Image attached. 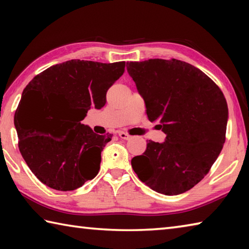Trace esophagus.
<instances>
[{"mask_svg": "<svg viewBox=\"0 0 249 249\" xmlns=\"http://www.w3.org/2000/svg\"><path fill=\"white\" fill-rule=\"evenodd\" d=\"M119 136L122 138V140H124V141H128V140H130V136H129V135H128L127 133L123 132V130H121V132H119Z\"/></svg>", "mask_w": 249, "mask_h": 249, "instance_id": "esophagus-1", "label": "esophagus"}]
</instances>
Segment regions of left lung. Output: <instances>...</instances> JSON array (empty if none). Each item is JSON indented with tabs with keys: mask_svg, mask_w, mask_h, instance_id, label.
Here are the masks:
<instances>
[{
	"mask_svg": "<svg viewBox=\"0 0 249 249\" xmlns=\"http://www.w3.org/2000/svg\"><path fill=\"white\" fill-rule=\"evenodd\" d=\"M144 99L150 122L165 142H147L132 159L135 174L150 189L181 195L204 178L225 142L229 108L215 83L188 62L149 59L126 64Z\"/></svg>",
	"mask_w": 249,
	"mask_h": 249,
	"instance_id": "left-lung-1",
	"label": "left lung"
}]
</instances>
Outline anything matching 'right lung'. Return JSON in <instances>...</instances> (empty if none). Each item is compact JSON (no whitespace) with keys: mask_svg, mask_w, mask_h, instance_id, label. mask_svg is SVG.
<instances>
[{"mask_svg":"<svg viewBox=\"0 0 249 249\" xmlns=\"http://www.w3.org/2000/svg\"><path fill=\"white\" fill-rule=\"evenodd\" d=\"M124 70L125 61L102 64L73 59L46 69L25 88L14 117L18 148L44 184L72 191L98 175L101 151L112 136L95 134L81 121L91 107H104L108 88ZM39 103L46 117H51L48 120L63 123L61 134L32 116V107Z\"/></svg>","mask_w":249,"mask_h":249,"instance_id":"1","label":"right lung"}]
</instances>
